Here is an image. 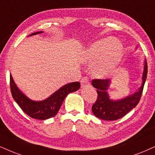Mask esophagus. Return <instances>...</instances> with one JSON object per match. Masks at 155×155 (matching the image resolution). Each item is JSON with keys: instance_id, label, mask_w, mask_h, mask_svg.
I'll list each match as a JSON object with an SVG mask.
<instances>
[{"instance_id": "esophagus-1", "label": "esophagus", "mask_w": 155, "mask_h": 155, "mask_svg": "<svg viewBox=\"0 0 155 155\" xmlns=\"http://www.w3.org/2000/svg\"><path fill=\"white\" fill-rule=\"evenodd\" d=\"M89 78H87V76L86 77H84L82 78L81 80V87H87V86L89 85Z\"/></svg>"}]
</instances>
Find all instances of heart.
I'll return each mask as SVG.
<instances>
[{
    "mask_svg": "<svg viewBox=\"0 0 155 155\" xmlns=\"http://www.w3.org/2000/svg\"><path fill=\"white\" fill-rule=\"evenodd\" d=\"M123 46L121 42L114 38H106L98 41L89 46L82 56L84 61L97 65L94 68V74L104 77L115 68L122 56Z\"/></svg>",
    "mask_w": 155,
    "mask_h": 155,
    "instance_id": "1",
    "label": "heart"
}]
</instances>
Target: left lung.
<instances>
[{"instance_id": "1", "label": "left lung", "mask_w": 155, "mask_h": 155, "mask_svg": "<svg viewBox=\"0 0 155 155\" xmlns=\"http://www.w3.org/2000/svg\"><path fill=\"white\" fill-rule=\"evenodd\" d=\"M147 76V63L144 60V71L142 75V84L137 91L120 100L113 101L109 99L107 90L110 79H93L92 86L97 89V99L92 105V111L98 118L103 120H117L123 117L134 108L142 97L143 88Z\"/></svg>"}]
</instances>
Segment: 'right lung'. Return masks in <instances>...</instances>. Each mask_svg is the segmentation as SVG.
Listing matches in <instances>:
<instances>
[{
	"label": "right lung",
	"mask_w": 155,
	"mask_h": 155,
	"mask_svg": "<svg viewBox=\"0 0 155 155\" xmlns=\"http://www.w3.org/2000/svg\"><path fill=\"white\" fill-rule=\"evenodd\" d=\"M41 33L42 31H38L29 35V36ZM10 87L13 99L27 115L31 118L45 120L56 115L66 96L77 91L80 88V83L76 81L66 84L46 99L41 101L31 100L23 94L15 85L11 75H10Z\"/></svg>",
	"instance_id": "1"
}]
</instances>
